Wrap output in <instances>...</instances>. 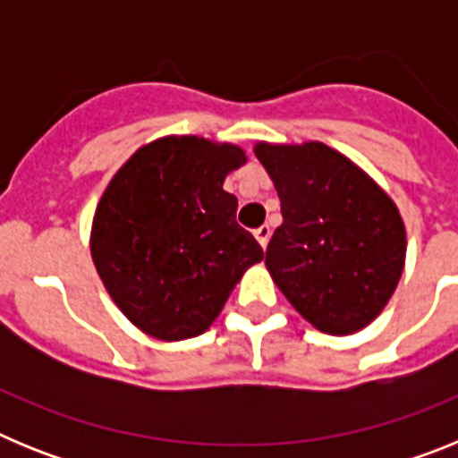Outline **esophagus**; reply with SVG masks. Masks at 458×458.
Returning <instances> with one entry per match:
<instances>
[{"label":"esophagus","mask_w":458,"mask_h":458,"mask_svg":"<svg viewBox=\"0 0 458 458\" xmlns=\"http://www.w3.org/2000/svg\"><path fill=\"white\" fill-rule=\"evenodd\" d=\"M254 236H257L259 245H261V248H266L270 241V226L264 225V226H259V229H254Z\"/></svg>","instance_id":"esophagus-1"}]
</instances>
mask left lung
<instances>
[{
	"mask_svg": "<svg viewBox=\"0 0 458 458\" xmlns=\"http://www.w3.org/2000/svg\"><path fill=\"white\" fill-rule=\"evenodd\" d=\"M282 204L266 266L291 305L314 327L351 335L390 301L406 259L394 201L349 157L321 141L257 144Z\"/></svg>",
	"mask_w": 458,
	"mask_h": 458,
	"instance_id": "obj_1",
	"label": "left lung"
}]
</instances>
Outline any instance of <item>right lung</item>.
Instances as JSON below:
<instances>
[{
	"mask_svg": "<svg viewBox=\"0 0 458 458\" xmlns=\"http://www.w3.org/2000/svg\"><path fill=\"white\" fill-rule=\"evenodd\" d=\"M245 163L232 144L165 137L116 172L93 216L91 257L105 289L140 330L165 342L216 321L242 273L264 259L222 190Z\"/></svg>",
	"mask_w": 458,
	"mask_h": 458,
	"instance_id": "right-lung-1",
	"label": "right lung"
}]
</instances>
